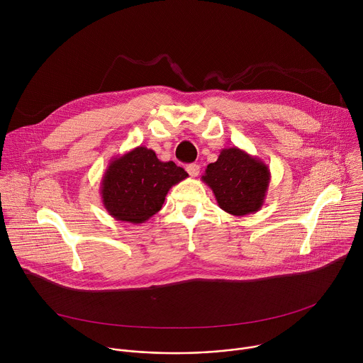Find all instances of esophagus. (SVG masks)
Here are the masks:
<instances>
[{
	"mask_svg": "<svg viewBox=\"0 0 363 363\" xmlns=\"http://www.w3.org/2000/svg\"><path fill=\"white\" fill-rule=\"evenodd\" d=\"M186 172H188L189 177H192V178L198 177V174H199V165H198V164H189V165L186 167Z\"/></svg>",
	"mask_w": 363,
	"mask_h": 363,
	"instance_id": "esophagus-1",
	"label": "esophagus"
}]
</instances>
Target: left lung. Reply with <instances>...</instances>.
Instances as JSON below:
<instances>
[{"mask_svg": "<svg viewBox=\"0 0 363 363\" xmlns=\"http://www.w3.org/2000/svg\"><path fill=\"white\" fill-rule=\"evenodd\" d=\"M270 178V169L262 160L237 146L223 149L201 177L213 189L220 208L237 217L262 208Z\"/></svg>", "mask_w": 363, "mask_h": 363, "instance_id": "8db88e82", "label": "left lung"}]
</instances>
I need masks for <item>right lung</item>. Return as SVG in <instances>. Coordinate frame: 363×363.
Wrapping results in <instances>:
<instances>
[{"label":"right lung","instance_id":"right-lung-1","mask_svg":"<svg viewBox=\"0 0 363 363\" xmlns=\"http://www.w3.org/2000/svg\"><path fill=\"white\" fill-rule=\"evenodd\" d=\"M188 174L175 162H162L157 153L138 146L113 158L101 178V202L118 221L142 224L157 214L168 191Z\"/></svg>","mask_w":363,"mask_h":363}]
</instances>
